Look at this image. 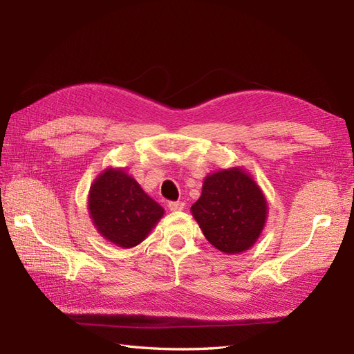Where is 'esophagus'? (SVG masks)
<instances>
[{"label": "esophagus", "instance_id": "34e87169", "mask_svg": "<svg viewBox=\"0 0 354 354\" xmlns=\"http://www.w3.org/2000/svg\"><path fill=\"white\" fill-rule=\"evenodd\" d=\"M184 202L183 201H175V202H169V208L170 212H181L184 209Z\"/></svg>", "mask_w": 354, "mask_h": 354}]
</instances>
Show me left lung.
Segmentation results:
<instances>
[{
  "label": "left lung",
  "instance_id": "8db88e82",
  "mask_svg": "<svg viewBox=\"0 0 354 354\" xmlns=\"http://www.w3.org/2000/svg\"><path fill=\"white\" fill-rule=\"evenodd\" d=\"M192 214L205 239L225 254H239L257 242L265 228L268 202L257 183L240 167L204 179Z\"/></svg>",
  "mask_w": 354,
  "mask_h": 354
}]
</instances>
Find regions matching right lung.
<instances>
[{"mask_svg":"<svg viewBox=\"0 0 354 354\" xmlns=\"http://www.w3.org/2000/svg\"><path fill=\"white\" fill-rule=\"evenodd\" d=\"M88 209L97 231L122 248L141 243L164 214V208L124 169H106L95 178Z\"/></svg>","mask_w":354,"mask_h":354,"instance_id":"right-lung-1","label":"right lung"}]
</instances>
